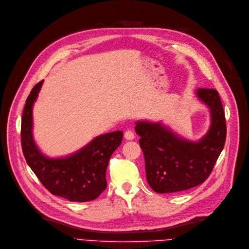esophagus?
Instances as JSON below:
<instances>
[{
  "instance_id": "obj_1",
  "label": "esophagus",
  "mask_w": 249,
  "mask_h": 249,
  "mask_svg": "<svg viewBox=\"0 0 249 249\" xmlns=\"http://www.w3.org/2000/svg\"><path fill=\"white\" fill-rule=\"evenodd\" d=\"M124 138H125V140H127V141L134 140V139H135V134H134V131H133V130H130V129L125 130V133H124Z\"/></svg>"
}]
</instances>
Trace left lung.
<instances>
[{
    "instance_id": "1",
    "label": "left lung",
    "mask_w": 249,
    "mask_h": 249,
    "mask_svg": "<svg viewBox=\"0 0 249 249\" xmlns=\"http://www.w3.org/2000/svg\"><path fill=\"white\" fill-rule=\"evenodd\" d=\"M197 95L212 114L208 134L198 142L181 140L160 124L137 123L145 176L157 193H178L205 182L224 148L226 121L218 91L199 89Z\"/></svg>"
}]
</instances>
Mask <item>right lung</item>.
Wrapping results in <instances>:
<instances>
[{
    "mask_svg": "<svg viewBox=\"0 0 249 249\" xmlns=\"http://www.w3.org/2000/svg\"><path fill=\"white\" fill-rule=\"evenodd\" d=\"M39 81L27 97L21 123V144L27 164L48 191L72 202L96 199L107 183L106 173L112 153L120 147L123 131L95 138L80 152L65 159H47L32 138V107L41 89Z\"/></svg>",
    "mask_w": 249,
    "mask_h": 249,
    "instance_id": "obj_1",
    "label": "right lung"
}]
</instances>
